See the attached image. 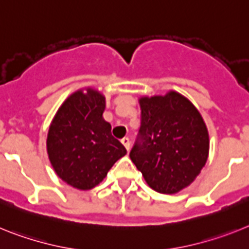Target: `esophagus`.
Wrapping results in <instances>:
<instances>
[{
  "label": "esophagus",
  "instance_id": "obj_1",
  "mask_svg": "<svg viewBox=\"0 0 249 249\" xmlns=\"http://www.w3.org/2000/svg\"><path fill=\"white\" fill-rule=\"evenodd\" d=\"M122 142L126 150H129V149H130V140H129V138H123Z\"/></svg>",
  "mask_w": 249,
  "mask_h": 249
}]
</instances>
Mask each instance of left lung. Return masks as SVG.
I'll return each instance as SVG.
<instances>
[{"label": "left lung", "instance_id": "obj_1", "mask_svg": "<svg viewBox=\"0 0 249 249\" xmlns=\"http://www.w3.org/2000/svg\"><path fill=\"white\" fill-rule=\"evenodd\" d=\"M142 125L130 159L151 189L174 194L207 163L209 135L200 112L177 91L139 99Z\"/></svg>", "mask_w": 249, "mask_h": 249}]
</instances>
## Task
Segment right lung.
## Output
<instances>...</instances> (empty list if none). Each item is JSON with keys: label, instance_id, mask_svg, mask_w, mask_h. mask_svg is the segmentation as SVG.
<instances>
[{"label": "right lung", "instance_id": "add662e5", "mask_svg": "<svg viewBox=\"0 0 249 249\" xmlns=\"http://www.w3.org/2000/svg\"><path fill=\"white\" fill-rule=\"evenodd\" d=\"M71 94L53 116L47 134V154L55 173L80 190L100 184L116 160L126 154L105 122V96L88 88Z\"/></svg>", "mask_w": 249, "mask_h": 249}]
</instances>
